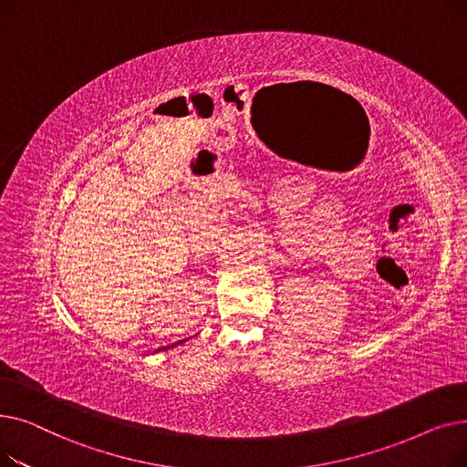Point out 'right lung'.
<instances>
[{
	"mask_svg": "<svg viewBox=\"0 0 467 467\" xmlns=\"http://www.w3.org/2000/svg\"><path fill=\"white\" fill-rule=\"evenodd\" d=\"M182 342H185V340H180V342H174V345L171 347H162V348H159L157 352H161V350H168V348H174V347H178V345H182Z\"/></svg>",
	"mask_w": 467,
	"mask_h": 467,
	"instance_id": "1",
	"label": "right lung"
}]
</instances>
